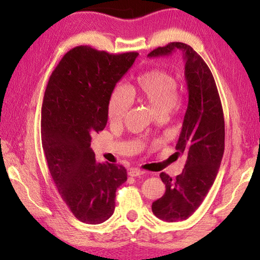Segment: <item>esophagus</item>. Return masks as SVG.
<instances>
[{
	"label": "esophagus",
	"mask_w": 260,
	"mask_h": 260,
	"mask_svg": "<svg viewBox=\"0 0 260 260\" xmlns=\"http://www.w3.org/2000/svg\"><path fill=\"white\" fill-rule=\"evenodd\" d=\"M143 174H144V171H142L140 169L133 168V169H129L128 170V175L129 176H141Z\"/></svg>",
	"instance_id": "obj_1"
}]
</instances>
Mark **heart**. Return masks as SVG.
I'll use <instances>...</instances> for the list:
<instances>
[{
  "instance_id": "heart-1",
  "label": "heart",
  "mask_w": 260,
  "mask_h": 260,
  "mask_svg": "<svg viewBox=\"0 0 260 260\" xmlns=\"http://www.w3.org/2000/svg\"><path fill=\"white\" fill-rule=\"evenodd\" d=\"M131 91L150 104L158 115L167 114L180 104L178 81L174 76L162 69H152L140 75ZM132 104L133 98L129 90L123 86H116L108 102L109 119L114 123L123 120L128 114Z\"/></svg>"
}]
</instances>
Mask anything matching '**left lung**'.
Here are the masks:
<instances>
[{
	"mask_svg": "<svg viewBox=\"0 0 260 260\" xmlns=\"http://www.w3.org/2000/svg\"><path fill=\"white\" fill-rule=\"evenodd\" d=\"M176 50L183 53L189 103L175 155L186 156L184 169L174 179L162 172L165 184L162 198L152 211L167 222L183 221L194 213L212 186L224 151V119L221 101L213 76L204 60L182 42H171L147 54L162 57Z\"/></svg>",
	"mask_w": 260,
	"mask_h": 260,
	"instance_id": "1",
	"label": "left lung"
}]
</instances>
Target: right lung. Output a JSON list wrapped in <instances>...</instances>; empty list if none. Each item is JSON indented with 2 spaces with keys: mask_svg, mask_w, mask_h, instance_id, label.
Listing matches in <instances>:
<instances>
[{
  "mask_svg": "<svg viewBox=\"0 0 260 260\" xmlns=\"http://www.w3.org/2000/svg\"><path fill=\"white\" fill-rule=\"evenodd\" d=\"M137 56L76 47L49 78L41 110L43 152L60 196L81 222L112 217L116 190L127 180L123 165L96 162L90 142L106 126L112 91Z\"/></svg>",
  "mask_w": 260,
  "mask_h": 260,
  "instance_id": "add662e5",
  "label": "right lung"
}]
</instances>
